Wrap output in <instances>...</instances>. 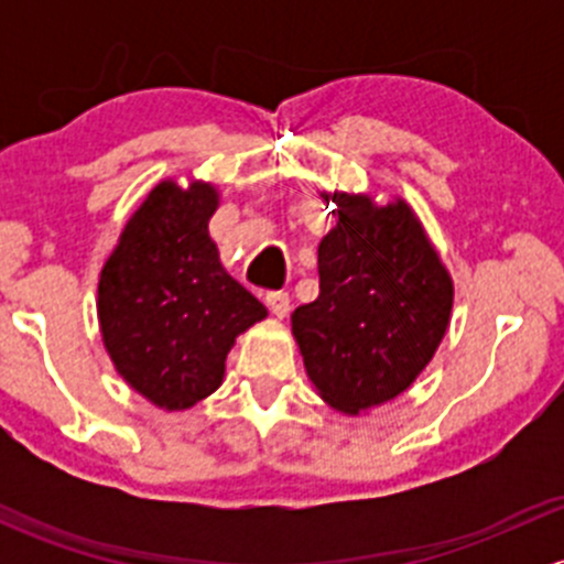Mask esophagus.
Listing matches in <instances>:
<instances>
[{
    "instance_id": "obj_1",
    "label": "esophagus",
    "mask_w": 564,
    "mask_h": 564,
    "mask_svg": "<svg viewBox=\"0 0 564 564\" xmlns=\"http://www.w3.org/2000/svg\"><path fill=\"white\" fill-rule=\"evenodd\" d=\"M264 303H267V308H270V314L278 318H283L289 311H292V300H289L286 292H270L264 297Z\"/></svg>"
}]
</instances>
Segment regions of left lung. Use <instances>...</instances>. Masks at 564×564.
I'll return each mask as SVG.
<instances>
[{"mask_svg": "<svg viewBox=\"0 0 564 564\" xmlns=\"http://www.w3.org/2000/svg\"><path fill=\"white\" fill-rule=\"evenodd\" d=\"M329 198V196H324ZM318 242V297L292 314L305 371L324 401L360 414L401 395L440 349L453 278L403 198L333 193Z\"/></svg>", "mask_w": 564, "mask_h": 564, "instance_id": "1", "label": "left lung"}]
</instances>
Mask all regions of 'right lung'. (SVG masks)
Instances as JSON below:
<instances>
[{
    "mask_svg": "<svg viewBox=\"0 0 564 564\" xmlns=\"http://www.w3.org/2000/svg\"><path fill=\"white\" fill-rule=\"evenodd\" d=\"M218 191L163 180L130 215L98 283L100 335L119 377L155 406L191 409L224 382L235 338L267 308L220 267Z\"/></svg>",
    "mask_w": 564,
    "mask_h": 564,
    "instance_id": "1",
    "label": "right lung"
}]
</instances>
